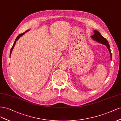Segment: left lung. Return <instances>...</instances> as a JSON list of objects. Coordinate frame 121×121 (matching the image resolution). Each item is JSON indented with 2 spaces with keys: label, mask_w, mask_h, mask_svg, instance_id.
<instances>
[{
  "label": "left lung",
  "mask_w": 121,
  "mask_h": 121,
  "mask_svg": "<svg viewBox=\"0 0 121 121\" xmlns=\"http://www.w3.org/2000/svg\"><path fill=\"white\" fill-rule=\"evenodd\" d=\"M94 33H95V34L92 35V36H91V38L94 41H95L98 43H99L100 44H102L103 45H104L105 46H106L109 52H110V56H111V60L112 61V53L111 51L110 46L109 45L108 41L106 39H105L104 37H103L102 35H101V34L99 33V32H98L97 30H95Z\"/></svg>",
  "instance_id": "1"
}]
</instances>
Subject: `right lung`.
<instances>
[{
    "mask_svg": "<svg viewBox=\"0 0 121 121\" xmlns=\"http://www.w3.org/2000/svg\"><path fill=\"white\" fill-rule=\"evenodd\" d=\"M30 30H26L25 32H24V33H22V34H19L18 36L17 37V38L15 39V41H14V43H13V47H12V48H11V50H10V55H9V56L10 57V56H11V52H12V51H13V48H14V46H15V43H16V41H17L19 38H20V37H21L22 36H23V35H24L27 32H28V31H29Z\"/></svg>",
    "mask_w": 121,
    "mask_h": 121,
    "instance_id": "add662e5",
    "label": "right lung"
}]
</instances>
